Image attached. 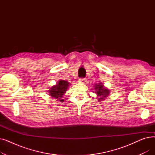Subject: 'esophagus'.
<instances>
[{
  "instance_id": "1",
  "label": "esophagus",
  "mask_w": 155,
  "mask_h": 155,
  "mask_svg": "<svg viewBox=\"0 0 155 155\" xmlns=\"http://www.w3.org/2000/svg\"><path fill=\"white\" fill-rule=\"evenodd\" d=\"M86 78H80V79H79V81H80V82H81V83H85V82H86Z\"/></svg>"
}]
</instances>
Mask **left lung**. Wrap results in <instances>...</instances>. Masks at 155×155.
Returning <instances> with one entry per match:
<instances>
[{
	"mask_svg": "<svg viewBox=\"0 0 155 155\" xmlns=\"http://www.w3.org/2000/svg\"><path fill=\"white\" fill-rule=\"evenodd\" d=\"M95 89L96 91V94L97 95L99 96V101H104V97H106L109 94V91L107 88H105L103 87L102 85H95Z\"/></svg>",
	"mask_w": 155,
	"mask_h": 155,
	"instance_id": "8db88e82",
	"label": "left lung"
}]
</instances>
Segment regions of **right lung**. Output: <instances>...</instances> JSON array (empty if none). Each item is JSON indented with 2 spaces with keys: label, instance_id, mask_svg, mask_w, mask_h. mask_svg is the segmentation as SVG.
<instances>
[{
  "label": "right lung",
  "instance_id": "obj_1",
  "mask_svg": "<svg viewBox=\"0 0 155 155\" xmlns=\"http://www.w3.org/2000/svg\"><path fill=\"white\" fill-rule=\"evenodd\" d=\"M69 86V83L67 81L64 80H60L58 82V84H57L56 85L53 87L49 91L50 92V95L54 97V99H58V101L63 102L64 101L61 99V97L64 95V94L66 92L67 88Z\"/></svg>",
  "mask_w": 155,
  "mask_h": 155
}]
</instances>
